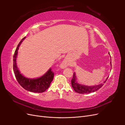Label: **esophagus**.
<instances>
[{
    "mask_svg": "<svg viewBox=\"0 0 125 125\" xmlns=\"http://www.w3.org/2000/svg\"><path fill=\"white\" fill-rule=\"evenodd\" d=\"M66 66H67L66 63L65 62H63L62 63V68H65V67H66Z\"/></svg>",
    "mask_w": 125,
    "mask_h": 125,
    "instance_id": "esophagus-1",
    "label": "esophagus"
}]
</instances>
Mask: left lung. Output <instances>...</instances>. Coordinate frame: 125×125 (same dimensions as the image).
<instances>
[{
	"label": "left lung",
	"instance_id": "8db88e82",
	"mask_svg": "<svg viewBox=\"0 0 125 125\" xmlns=\"http://www.w3.org/2000/svg\"><path fill=\"white\" fill-rule=\"evenodd\" d=\"M111 64L112 66L111 62ZM75 77H76V76H75V73H73V78L71 81V86L75 92L80 94H87L96 91L100 89L101 87L104 85L103 83L94 86H85L83 85H81L80 84H78V83L75 81V79H76V78ZM108 77L107 78L106 80L104 82V83H105L106 81H107V79H108Z\"/></svg>",
	"mask_w": 125,
	"mask_h": 125
}]
</instances>
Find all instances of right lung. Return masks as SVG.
<instances>
[{"instance_id": "1", "label": "right lung", "mask_w": 125, "mask_h": 125, "mask_svg": "<svg viewBox=\"0 0 125 125\" xmlns=\"http://www.w3.org/2000/svg\"><path fill=\"white\" fill-rule=\"evenodd\" d=\"M25 38V37H23L19 43L13 55V69L15 77L19 83L25 90L32 92L42 93L50 87L51 83L53 80L54 73L52 71V68H51L43 76L35 79L26 78L20 73L16 65V58L19 47L22 41L24 40Z\"/></svg>"}]
</instances>
